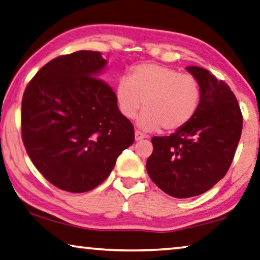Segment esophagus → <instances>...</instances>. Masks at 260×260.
I'll use <instances>...</instances> for the list:
<instances>
[{
	"instance_id": "esophagus-1",
	"label": "esophagus",
	"mask_w": 260,
	"mask_h": 260,
	"mask_svg": "<svg viewBox=\"0 0 260 260\" xmlns=\"http://www.w3.org/2000/svg\"><path fill=\"white\" fill-rule=\"evenodd\" d=\"M145 138H146V135L143 134V133H141L140 131H135V140L140 141V140H142V139H145Z\"/></svg>"
}]
</instances>
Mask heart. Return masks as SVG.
Returning <instances> with one entry per match:
<instances>
[{
    "label": "heart",
    "mask_w": 260,
    "mask_h": 260,
    "mask_svg": "<svg viewBox=\"0 0 260 260\" xmlns=\"http://www.w3.org/2000/svg\"><path fill=\"white\" fill-rule=\"evenodd\" d=\"M201 95L200 83L192 75L150 63L137 65L115 86V99L123 117L134 119L143 105L139 125L146 131L181 129L199 111Z\"/></svg>",
    "instance_id": "1"
}]
</instances>
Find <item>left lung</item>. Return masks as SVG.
Wrapping results in <instances>:
<instances>
[{
    "mask_svg": "<svg viewBox=\"0 0 260 260\" xmlns=\"http://www.w3.org/2000/svg\"><path fill=\"white\" fill-rule=\"evenodd\" d=\"M187 70L201 86L199 111L169 137L152 138L146 164L154 183L176 199L201 195L225 176L243 128L241 108L228 84L203 68Z\"/></svg>",
    "mask_w": 260,
    "mask_h": 260,
    "instance_id": "left-lung-1",
    "label": "left lung"
}]
</instances>
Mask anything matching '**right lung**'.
<instances>
[{
	"instance_id": "1",
	"label": "right lung",
	"mask_w": 260,
	"mask_h": 260,
	"mask_svg": "<svg viewBox=\"0 0 260 260\" xmlns=\"http://www.w3.org/2000/svg\"><path fill=\"white\" fill-rule=\"evenodd\" d=\"M102 53L81 50L50 60L26 85L22 140L40 173L61 190L85 192L107 179L134 127L115 92L98 78Z\"/></svg>"
}]
</instances>
